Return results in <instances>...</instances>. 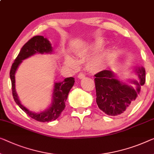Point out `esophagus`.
<instances>
[{"label": "esophagus", "mask_w": 154, "mask_h": 154, "mask_svg": "<svg viewBox=\"0 0 154 154\" xmlns=\"http://www.w3.org/2000/svg\"><path fill=\"white\" fill-rule=\"evenodd\" d=\"M85 77H86V75L84 74V73H82V72H80L79 75H78V78L79 79H83V78H84Z\"/></svg>", "instance_id": "esophagus-1"}]
</instances>
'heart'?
Segmentation results:
<instances>
[{
	"mask_svg": "<svg viewBox=\"0 0 154 154\" xmlns=\"http://www.w3.org/2000/svg\"><path fill=\"white\" fill-rule=\"evenodd\" d=\"M101 47H102V43L99 42V41H96V42L93 43V44L91 45V49L94 50V51H97V50H99ZM111 50L107 49L101 52L100 53L97 55V59H97V62H99L100 63L106 64L109 62L110 59H111ZM65 62L66 64H68V65H73V64H74V61H73L72 58L69 56L66 57Z\"/></svg>",
	"mask_w": 154,
	"mask_h": 154,
	"instance_id": "heart-1",
	"label": "heart"
}]
</instances>
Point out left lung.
Returning <instances> with one entry per match:
<instances>
[{
  "label": "left lung",
  "mask_w": 154,
  "mask_h": 154,
  "mask_svg": "<svg viewBox=\"0 0 154 154\" xmlns=\"http://www.w3.org/2000/svg\"><path fill=\"white\" fill-rule=\"evenodd\" d=\"M138 80L128 83L120 81L111 70H102L95 75L96 102L99 109L108 116H120L128 111L138 98L141 87L145 83V69L136 68Z\"/></svg>",
  "instance_id": "obj_1"
}]
</instances>
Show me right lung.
<instances>
[{
    "instance_id": "right-lung-1",
    "label": "right lung",
    "mask_w": 154,
    "mask_h": 154,
    "mask_svg": "<svg viewBox=\"0 0 154 154\" xmlns=\"http://www.w3.org/2000/svg\"><path fill=\"white\" fill-rule=\"evenodd\" d=\"M52 52L53 48L48 38H44L43 36H34L22 47L14 62L11 66L10 73L12 95L15 102L29 117L41 122L54 121L59 118L61 112L65 109V103L68 93L75 84L74 77L66 78L62 82H55L50 106H48L45 111L35 113L23 106L18 99L15 88V74L18 66L24 59L29 58L35 54H52Z\"/></svg>"
}]
</instances>
